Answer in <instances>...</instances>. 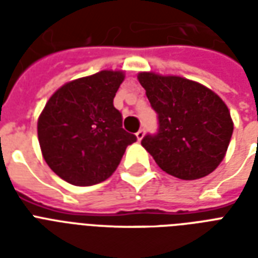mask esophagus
Masks as SVG:
<instances>
[{
  "label": "esophagus",
  "instance_id": "1",
  "mask_svg": "<svg viewBox=\"0 0 258 258\" xmlns=\"http://www.w3.org/2000/svg\"><path fill=\"white\" fill-rule=\"evenodd\" d=\"M143 137H145V128H141L139 131L137 133V138H138V141H142L143 139Z\"/></svg>",
  "mask_w": 258,
  "mask_h": 258
}]
</instances>
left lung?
Returning a JSON list of instances; mask_svg holds the SVG:
<instances>
[{
  "label": "left lung",
  "mask_w": 258,
  "mask_h": 258,
  "mask_svg": "<svg viewBox=\"0 0 258 258\" xmlns=\"http://www.w3.org/2000/svg\"><path fill=\"white\" fill-rule=\"evenodd\" d=\"M138 79L158 115V131L142 139L157 165L184 180L214 171L233 134L230 112L221 97L178 76L142 72Z\"/></svg>",
  "instance_id": "1"
}]
</instances>
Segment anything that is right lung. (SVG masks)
I'll use <instances>...</instances> for the list:
<instances>
[{"label": "right lung", "instance_id": "right-lung-1", "mask_svg": "<svg viewBox=\"0 0 258 258\" xmlns=\"http://www.w3.org/2000/svg\"><path fill=\"white\" fill-rule=\"evenodd\" d=\"M124 74L101 71L67 83L50 96L38 117L42 157L61 179L92 186L112 175L127 146L137 142L123 128L113 97Z\"/></svg>", "mask_w": 258, "mask_h": 258}]
</instances>
